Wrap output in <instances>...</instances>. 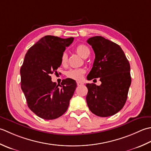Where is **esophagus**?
Masks as SVG:
<instances>
[{"label":"esophagus","mask_w":151,"mask_h":151,"mask_svg":"<svg viewBox=\"0 0 151 151\" xmlns=\"http://www.w3.org/2000/svg\"><path fill=\"white\" fill-rule=\"evenodd\" d=\"M83 85V83H82L81 81L77 82V85H78V86H81V85Z\"/></svg>","instance_id":"1"}]
</instances>
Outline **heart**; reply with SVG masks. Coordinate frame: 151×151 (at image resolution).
Returning a JSON list of instances; mask_svg holds the SVG:
<instances>
[{"instance_id": "1", "label": "heart", "mask_w": 151, "mask_h": 151, "mask_svg": "<svg viewBox=\"0 0 151 151\" xmlns=\"http://www.w3.org/2000/svg\"><path fill=\"white\" fill-rule=\"evenodd\" d=\"M76 51L80 56L85 58L88 56L90 54V50L87 45L84 44H80L77 46ZM68 56L66 53H64L61 56V63L62 64H65L67 62ZM85 73V70L83 68H72L70 69L66 73V76L69 78L75 80H80L83 78Z\"/></svg>"}]
</instances>
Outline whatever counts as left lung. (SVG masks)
<instances>
[{"label": "left lung", "mask_w": 151, "mask_h": 151, "mask_svg": "<svg viewBox=\"0 0 151 151\" xmlns=\"http://www.w3.org/2000/svg\"><path fill=\"white\" fill-rule=\"evenodd\" d=\"M95 59L87 79L100 78L101 84L87 83L86 97L91 111L101 117L112 116L121 110L127 101L131 84L130 66L120 46L102 36L88 39Z\"/></svg>", "instance_id": "left-lung-1"}]
</instances>
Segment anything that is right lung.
<instances>
[{
    "label": "right lung",
    "instance_id": "obj_1",
    "mask_svg": "<svg viewBox=\"0 0 151 151\" xmlns=\"http://www.w3.org/2000/svg\"><path fill=\"white\" fill-rule=\"evenodd\" d=\"M73 41V37L64 39L45 36L24 57L20 70L21 89L29 109L42 119L52 120L62 116L74 93L75 80L67 78L57 85L52 82L50 76L57 72L66 47Z\"/></svg>",
    "mask_w": 151,
    "mask_h": 151
}]
</instances>
